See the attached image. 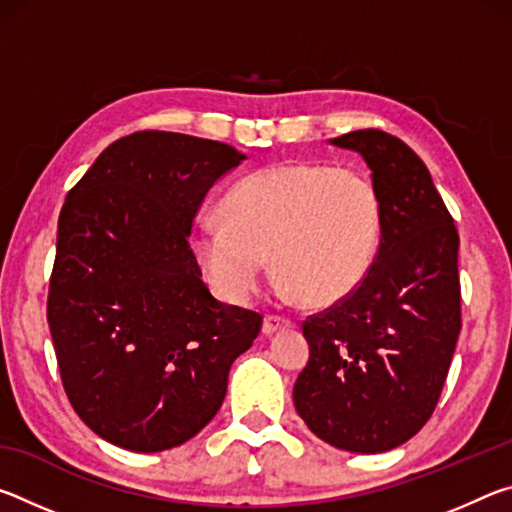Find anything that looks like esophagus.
<instances>
[{
  "mask_svg": "<svg viewBox=\"0 0 512 512\" xmlns=\"http://www.w3.org/2000/svg\"><path fill=\"white\" fill-rule=\"evenodd\" d=\"M293 325V320L287 318V316H277V314H268L264 318V325H262V332L266 336H271L275 332H280V329H287Z\"/></svg>",
  "mask_w": 512,
  "mask_h": 512,
  "instance_id": "esophagus-1",
  "label": "esophagus"
}]
</instances>
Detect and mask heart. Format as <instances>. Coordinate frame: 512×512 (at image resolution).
<instances>
[{
  "label": "heart",
  "instance_id": "heart-1",
  "mask_svg": "<svg viewBox=\"0 0 512 512\" xmlns=\"http://www.w3.org/2000/svg\"><path fill=\"white\" fill-rule=\"evenodd\" d=\"M221 219L198 223L189 244L214 291L232 302L253 296L271 255L302 305H336L368 275L379 244L375 189L329 164L250 173L223 198Z\"/></svg>",
  "mask_w": 512,
  "mask_h": 512
}]
</instances>
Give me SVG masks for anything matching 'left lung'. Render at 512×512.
<instances>
[{"label":"left lung","mask_w":512,"mask_h":512,"mask_svg":"<svg viewBox=\"0 0 512 512\" xmlns=\"http://www.w3.org/2000/svg\"><path fill=\"white\" fill-rule=\"evenodd\" d=\"M361 153L379 203V246L348 298L302 320L309 361L293 404L325 443L379 454L436 409L461 332L458 232L429 169L400 137H334Z\"/></svg>","instance_id":"8db88e82"}]
</instances>
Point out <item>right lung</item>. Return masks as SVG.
Returning a JSON list of instances; mask_svg holds the SVG:
<instances>
[{
  "instance_id": "1",
  "label": "right lung",
  "mask_w": 512,
  "mask_h": 512,
  "mask_svg": "<svg viewBox=\"0 0 512 512\" xmlns=\"http://www.w3.org/2000/svg\"><path fill=\"white\" fill-rule=\"evenodd\" d=\"M244 158L223 142L140 131L69 189L47 320L69 404L112 445L162 452L196 436L262 329V314L212 296L189 246L205 194Z\"/></svg>"
}]
</instances>
